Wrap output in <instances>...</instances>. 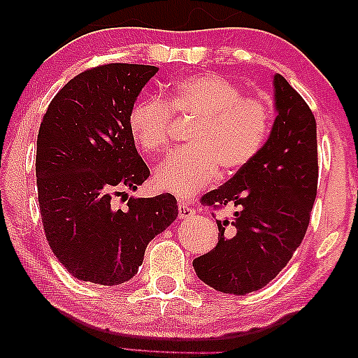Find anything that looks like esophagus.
Here are the masks:
<instances>
[{
	"label": "esophagus",
	"instance_id": "obj_1",
	"mask_svg": "<svg viewBox=\"0 0 358 358\" xmlns=\"http://www.w3.org/2000/svg\"><path fill=\"white\" fill-rule=\"evenodd\" d=\"M179 217H193V214H195V209H193L189 203L187 201H179Z\"/></svg>",
	"mask_w": 358,
	"mask_h": 358
}]
</instances>
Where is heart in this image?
I'll return each instance as SVG.
<instances>
[{"label":"heart","instance_id":"obj_1","mask_svg":"<svg viewBox=\"0 0 358 358\" xmlns=\"http://www.w3.org/2000/svg\"><path fill=\"white\" fill-rule=\"evenodd\" d=\"M173 113L196 115L182 150L157 169L155 182L178 196H190L217 178L219 169H244L265 145L273 124L271 106L217 74H195L176 82L166 103L144 99L133 106L128 130L145 154H165L173 141Z\"/></svg>","mask_w":358,"mask_h":358}]
</instances>
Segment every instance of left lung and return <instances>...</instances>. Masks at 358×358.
<instances>
[{
  "label": "left lung",
  "instance_id": "obj_1",
  "mask_svg": "<svg viewBox=\"0 0 358 358\" xmlns=\"http://www.w3.org/2000/svg\"><path fill=\"white\" fill-rule=\"evenodd\" d=\"M278 117L250 165L201 196L203 206H234L215 220L219 243L193 260L196 276L224 294L259 290L282 271L306 234L317 195V125L282 76H274ZM214 215V213H213Z\"/></svg>",
  "mask_w": 358,
  "mask_h": 358
}]
</instances>
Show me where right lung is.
<instances>
[{
	"mask_svg": "<svg viewBox=\"0 0 358 358\" xmlns=\"http://www.w3.org/2000/svg\"><path fill=\"white\" fill-rule=\"evenodd\" d=\"M158 71L108 63L68 82L52 98L36 141L41 219L52 252L74 278L99 285L127 282L143 265L150 239L178 217L171 193L115 196L150 176L128 130L136 96Z\"/></svg>",
	"mask_w": 358,
	"mask_h": 358,
	"instance_id": "1",
	"label": "right lung"
}]
</instances>
